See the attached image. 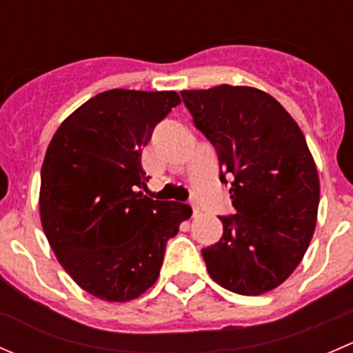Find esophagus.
<instances>
[{
  "label": "esophagus",
  "instance_id": "obj_1",
  "mask_svg": "<svg viewBox=\"0 0 353 353\" xmlns=\"http://www.w3.org/2000/svg\"><path fill=\"white\" fill-rule=\"evenodd\" d=\"M191 208H193V216H198L199 215V208L194 203H191Z\"/></svg>",
  "mask_w": 353,
  "mask_h": 353
}]
</instances>
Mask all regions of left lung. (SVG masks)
Instances as JSON below:
<instances>
[{
    "label": "left lung",
    "mask_w": 353,
    "mask_h": 353,
    "mask_svg": "<svg viewBox=\"0 0 353 353\" xmlns=\"http://www.w3.org/2000/svg\"><path fill=\"white\" fill-rule=\"evenodd\" d=\"M181 97L215 148L220 181L230 183L236 210L219 216V243L201 249L206 270L236 294L273 290L304 258L318 216L319 177L304 134L280 102L258 88L220 85L183 90Z\"/></svg>",
    "instance_id": "left-lung-1"
}]
</instances>
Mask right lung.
Wrapping results in <instances>:
<instances>
[{
    "instance_id": "right-lung-1",
    "label": "right lung",
    "mask_w": 353,
    "mask_h": 353,
    "mask_svg": "<svg viewBox=\"0 0 353 353\" xmlns=\"http://www.w3.org/2000/svg\"><path fill=\"white\" fill-rule=\"evenodd\" d=\"M181 104L176 92H102L63 121L41 170V220L68 275L102 301L157 282L167 241L191 206L145 196L141 150Z\"/></svg>"
}]
</instances>
